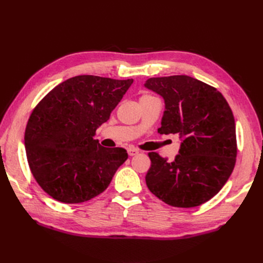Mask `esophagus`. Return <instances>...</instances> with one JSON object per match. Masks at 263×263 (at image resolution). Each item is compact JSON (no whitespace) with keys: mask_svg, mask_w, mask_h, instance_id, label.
<instances>
[{"mask_svg":"<svg viewBox=\"0 0 263 263\" xmlns=\"http://www.w3.org/2000/svg\"><path fill=\"white\" fill-rule=\"evenodd\" d=\"M137 154H139V150H137V149H135V148H128V155L130 157L136 156Z\"/></svg>","mask_w":263,"mask_h":263,"instance_id":"obj_1","label":"esophagus"}]
</instances>
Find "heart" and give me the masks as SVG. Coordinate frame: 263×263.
<instances>
[{"instance_id": "obj_1", "label": "heart", "mask_w": 263, "mask_h": 263, "mask_svg": "<svg viewBox=\"0 0 263 263\" xmlns=\"http://www.w3.org/2000/svg\"><path fill=\"white\" fill-rule=\"evenodd\" d=\"M150 97H153V96H150V95H143V96L141 97V99H144V98H150Z\"/></svg>"}]
</instances>
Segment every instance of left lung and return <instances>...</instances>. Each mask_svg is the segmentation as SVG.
<instances>
[{
    "instance_id": "obj_1",
    "label": "left lung",
    "mask_w": 263,
    "mask_h": 263,
    "mask_svg": "<svg viewBox=\"0 0 263 263\" xmlns=\"http://www.w3.org/2000/svg\"><path fill=\"white\" fill-rule=\"evenodd\" d=\"M145 87L165 102L160 134H179L182 143L173 162L149 153V191L178 208L208 201L224 186L237 158L232 110L216 88L189 76L150 78Z\"/></svg>"
}]
</instances>
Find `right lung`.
<instances>
[{
	"instance_id": "add662e5",
	"label": "right lung",
	"mask_w": 263,
	"mask_h": 263,
	"mask_svg": "<svg viewBox=\"0 0 263 263\" xmlns=\"http://www.w3.org/2000/svg\"><path fill=\"white\" fill-rule=\"evenodd\" d=\"M133 83L97 76L64 81L35 106L26 124L24 144L35 180L47 194L65 203L98 196L128 159L123 148H105L96 130Z\"/></svg>"
}]
</instances>
